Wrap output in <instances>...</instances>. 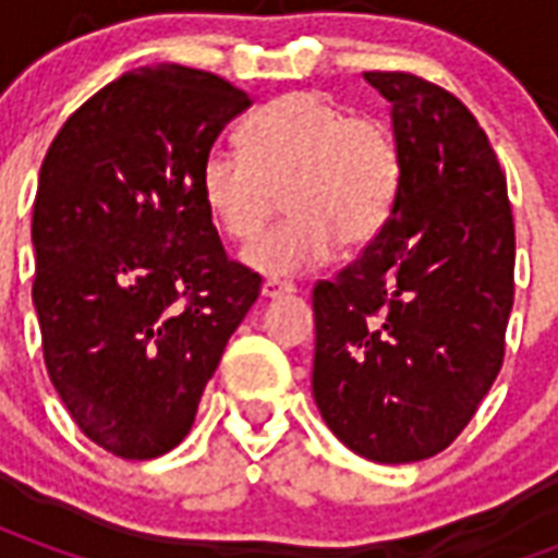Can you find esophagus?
Wrapping results in <instances>:
<instances>
[{
  "label": "esophagus",
  "mask_w": 558,
  "mask_h": 558,
  "mask_svg": "<svg viewBox=\"0 0 558 558\" xmlns=\"http://www.w3.org/2000/svg\"><path fill=\"white\" fill-rule=\"evenodd\" d=\"M259 292H263V299H278V295H292L295 287H292V283H283V280H266Z\"/></svg>",
  "instance_id": "1"
}]
</instances>
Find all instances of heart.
I'll return each instance as SVG.
<instances>
[{
	"label": "heart",
	"instance_id": "obj_1",
	"mask_svg": "<svg viewBox=\"0 0 558 558\" xmlns=\"http://www.w3.org/2000/svg\"><path fill=\"white\" fill-rule=\"evenodd\" d=\"M242 151L211 146L196 187L227 239H256L283 194L290 218L244 251V263L283 278L359 247L386 227L400 191L403 155L388 122L350 116L316 92H292L256 110Z\"/></svg>",
	"mask_w": 558,
	"mask_h": 558
}]
</instances>
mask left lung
<instances>
[{
  "label": "left lung",
  "instance_id": "1",
  "mask_svg": "<svg viewBox=\"0 0 558 558\" xmlns=\"http://www.w3.org/2000/svg\"><path fill=\"white\" fill-rule=\"evenodd\" d=\"M364 80L391 104L398 203L362 256L314 287V400L374 463L439 454L502 367L514 304V218L478 119L403 71Z\"/></svg>",
  "mask_w": 558,
  "mask_h": 558
}]
</instances>
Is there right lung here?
I'll return each mask as SVG.
<instances>
[{
    "label": "right lung",
    "instance_id": "1",
    "mask_svg": "<svg viewBox=\"0 0 558 558\" xmlns=\"http://www.w3.org/2000/svg\"><path fill=\"white\" fill-rule=\"evenodd\" d=\"M251 107L208 71H128L47 148L32 211L44 364L104 451L151 460L182 442L223 347L259 295L227 259L199 160Z\"/></svg>",
    "mask_w": 558,
    "mask_h": 558
}]
</instances>
